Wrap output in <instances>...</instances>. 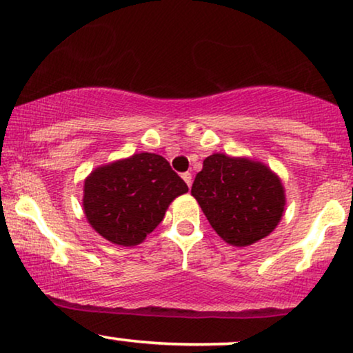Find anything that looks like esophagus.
<instances>
[{
  "mask_svg": "<svg viewBox=\"0 0 353 353\" xmlns=\"http://www.w3.org/2000/svg\"><path fill=\"white\" fill-rule=\"evenodd\" d=\"M181 176H183V180H185L186 185L191 188V185H192V175H191V173L190 172H185Z\"/></svg>",
  "mask_w": 353,
  "mask_h": 353,
  "instance_id": "esophagus-1",
  "label": "esophagus"
}]
</instances>
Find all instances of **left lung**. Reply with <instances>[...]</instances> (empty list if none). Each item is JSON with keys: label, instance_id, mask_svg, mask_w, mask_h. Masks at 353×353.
Listing matches in <instances>:
<instances>
[{"label": "left lung", "instance_id": "8db88e82", "mask_svg": "<svg viewBox=\"0 0 353 353\" xmlns=\"http://www.w3.org/2000/svg\"><path fill=\"white\" fill-rule=\"evenodd\" d=\"M191 194L216 234L236 248L272 233L286 205L281 180L267 165L226 154L205 159Z\"/></svg>", "mask_w": 353, "mask_h": 353}]
</instances>
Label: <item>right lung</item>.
Instances as JSON below:
<instances>
[{"label": "right lung", "mask_w": 353, "mask_h": 353, "mask_svg": "<svg viewBox=\"0 0 353 353\" xmlns=\"http://www.w3.org/2000/svg\"><path fill=\"white\" fill-rule=\"evenodd\" d=\"M186 183L159 154L141 152L98 167L83 186L86 220L117 245H137L161 223Z\"/></svg>", "instance_id": "right-lung-1"}]
</instances>
